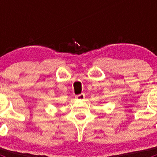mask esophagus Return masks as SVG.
<instances>
[{"mask_svg":"<svg viewBox=\"0 0 157 157\" xmlns=\"http://www.w3.org/2000/svg\"><path fill=\"white\" fill-rule=\"evenodd\" d=\"M76 99L78 100V101H83V100L85 99V94H81L79 95H77L76 96Z\"/></svg>","mask_w":157,"mask_h":157,"instance_id":"obj_1","label":"esophagus"}]
</instances>
